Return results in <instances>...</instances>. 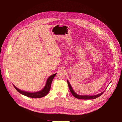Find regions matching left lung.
Wrapping results in <instances>:
<instances>
[{
    "label": "left lung",
    "instance_id": "obj_1",
    "mask_svg": "<svg viewBox=\"0 0 122 122\" xmlns=\"http://www.w3.org/2000/svg\"><path fill=\"white\" fill-rule=\"evenodd\" d=\"M67 83L68 84V86L69 87V89L70 92H71V94H72V95L74 97H75L77 99H84V100H88V99H94L96 98H97L98 97H100V96H101L103 93H104V91L102 92V93H100V94H99L98 95H94V96H87V95H86V96H82V95H77L75 92L74 91L73 89L72 88L71 84H70V82H69V81L67 80Z\"/></svg>",
    "mask_w": 122,
    "mask_h": 122
}]
</instances>
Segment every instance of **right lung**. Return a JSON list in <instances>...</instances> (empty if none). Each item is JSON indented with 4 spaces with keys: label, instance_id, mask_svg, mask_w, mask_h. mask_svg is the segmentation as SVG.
<instances>
[{
    "label": "right lung",
    "instance_id": "1",
    "mask_svg": "<svg viewBox=\"0 0 122 122\" xmlns=\"http://www.w3.org/2000/svg\"><path fill=\"white\" fill-rule=\"evenodd\" d=\"M56 73L49 76L48 77V78L47 80L45 86H44L43 89H42V90H41L39 92H35V93H30V92H27L21 91V90H19V88H17L15 86H14V85H13V86H14L15 88V89L18 92H19V93L22 94L24 96H26L28 97H30V98H42V97L45 96L49 93V92L50 89L51 84L52 81V80L54 78V76L56 75Z\"/></svg>",
    "mask_w": 122,
    "mask_h": 122
}]
</instances>
